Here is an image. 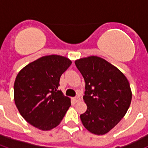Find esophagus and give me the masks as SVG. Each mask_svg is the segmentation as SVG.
I'll list each match as a JSON object with an SVG mask.
<instances>
[{"mask_svg":"<svg viewBox=\"0 0 148 148\" xmlns=\"http://www.w3.org/2000/svg\"><path fill=\"white\" fill-rule=\"evenodd\" d=\"M80 100H81V99H80V97H75L73 98V101H74L75 103H77L78 101H80Z\"/></svg>","mask_w":148,"mask_h":148,"instance_id":"esophagus-1","label":"esophagus"}]
</instances>
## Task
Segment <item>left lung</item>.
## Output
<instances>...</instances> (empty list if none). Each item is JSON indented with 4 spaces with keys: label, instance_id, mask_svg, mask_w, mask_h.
<instances>
[{
    "label": "left lung",
    "instance_id": "obj_1",
    "mask_svg": "<svg viewBox=\"0 0 148 148\" xmlns=\"http://www.w3.org/2000/svg\"><path fill=\"white\" fill-rule=\"evenodd\" d=\"M85 81L84 100L88 108L82 124L92 134H105L126 114L132 98L127 79L121 71L97 56L75 60Z\"/></svg>",
    "mask_w": 148,
    "mask_h": 148
}]
</instances>
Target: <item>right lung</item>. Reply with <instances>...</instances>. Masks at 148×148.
<instances>
[{
	"label": "right lung",
	"mask_w": 148,
	"mask_h": 148,
	"mask_svg": "<svg viewBox=\"0 0 148 148\" xmlns=\"http://www.w3.org/2000/svg\"><path fill=\"white\" fill-rule=\"evenodd\" d=\"M71 64V60L65 57L45 56L18 73L14 84L15 104L29 124L49 131L62 121L71 100L58 87L60 76Z\"/></svg>",
	"instance_id": "obj_1"
}]
</instances>
